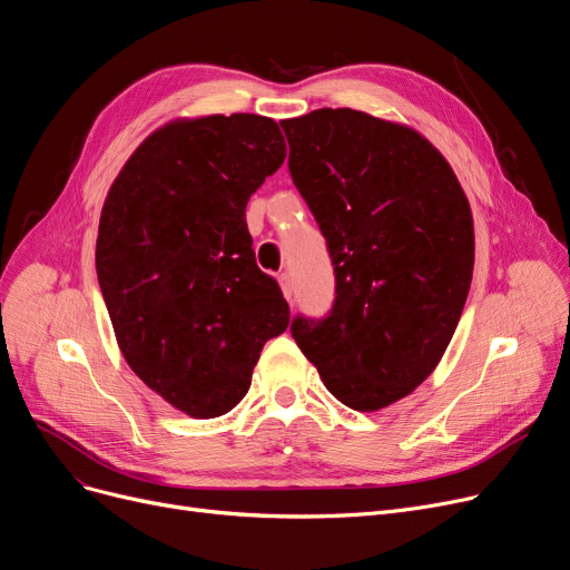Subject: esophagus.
Listing matches in <instances>:
<instances>
[{
  "label": "esophagus",
  "instance_id": "esophagus-1",
  "mask_svg": "<svg viewBox=\"0 0 570 570\" xmlns=\"http://www.w3.org/2000/svg\"><path fill=\"white\" fill-rule=\"evenodd\" d=\"M277 279H279V286H282V293H284V298H286V301H291V298H293V284H291V277H288V272H282V275H279Z\"/></svg>",
  "mask_w": 570,
  "mask_h": 570
}]
</instances>
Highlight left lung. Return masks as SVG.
<instances>
[{
    "label": "left lung",
    "mask_w": 570,
    "mask_h": 570,
    "mask_svg": "<svg viewBox=\"0 0 570 570\" xmlns=\"http://www.w3.org/2000/svg\"><path fill=\"white\" fill-rule=\"evenodd\" d=\"M282 128L337 282L333 312L295 318L293 340L340 403L377 412L448 352L473 282V212L448 158L405 122L316 109Z\"/></svg>",
    "instance_id": "1"
}]
</instances>
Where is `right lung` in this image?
I'll list each match as a JSON object with an SVG mask.
<instances>
[{"instance_id": "obj_1", "label": "right lung", "mask_w": 570, "mask_h": 570, "mask_svg": "<svg viewBox=\"0 0 570 570\" xmlns=\"http://www.w3.org/2000/svg\"><path fill=\"white\" fill-rule=\"evenodd\" d=\"M286 158L279 126L256 114L175 118L114 179L95 265L132 373L193 419L230 412L288 303L258 269L246 203Z\"/></svg>"}]
</instances>
